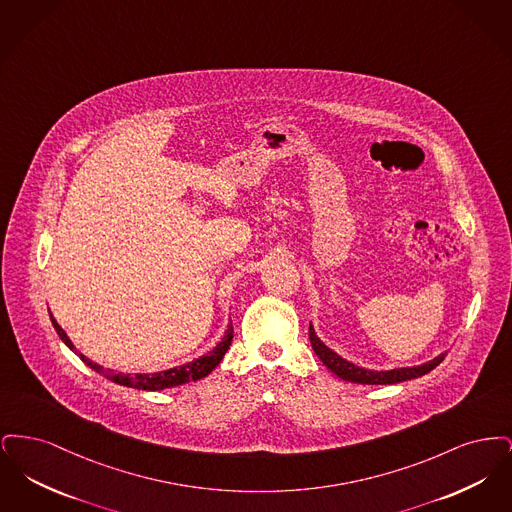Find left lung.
<instances>
[{
	"label": "left lung",
	"instance_id": "left-lung-1",
	"mask_svg": "<svg viewBox=\"0 0 512 512\" xmlns=\"http://www.w3.org/2000/svg\"><path fill=\"white\" fill-rule=\"evenodd\" d=\"M309 338L313 351L317 353L318 359L330 368L338 378L345 382H355V384H366V386H386V384H399L405 380H413L418 376L428 374L430 370H434L436 366L445 359L447 353H441L436 359L418 366H403V368H391V370H370L363 366L353 365L351 361L343 359L336 351H332L324 341L320 340L313 328V324H309Z\"/></svg>",
	"mask_w": 512,
	"mask_h": 512
}]
</instances>
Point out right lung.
Masks as SVG:
<instances>
[{"label":"right lung","mask_w":512,"mask_h":512,"mask_svg":"<svg viewBox=\"0 0 512 512\" xmlns=\"http://www.w3.org/2000/svg\"><path fill=\"white\" fill-rule=\"evenodd\" d=\"M51 317V324L55 328V332L59 334L61 341L74 351L86 365L90 366L92 370H96L101 376H105L107 380L119 384V386H126V388H134V390L144 391H159L167 390V388H174V386H182V384H188V382H195V380H201L205 376H209L215 366L219 365L224 357V353L228 351L232 338H234V328H232V322L228 324L222 340L205 355L197 357L194 361L186 363V365L174 366V368H167V370H161V372H153V374H124V372H115L113 368H103V366L90 361L88 357H84L80 351H76L73 341L67 336V332L57 324V320L53 318V315L49 313Z\"/></svg>","instance_id":"add662e5"}]
</instances>
